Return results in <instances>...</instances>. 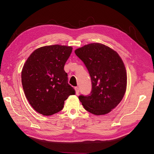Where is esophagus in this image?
Masks as SVG:
<instances>
[{"mask_svg":"<svg viewBox=\"0 0 154 154\" xmlns=\"http://www.w3.org/2000/svg\"><path fill=\"white\" fill-rule=\"evenodd\" d=\"M75 90H76V94H79V92H80V89H79V87H75Z\"/></svg>","mask_w":154,"mask_h":154,"instance_id":"esophagus-1","label":"esophagus"}]
</instances>
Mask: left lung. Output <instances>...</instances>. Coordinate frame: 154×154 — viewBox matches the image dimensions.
<instances>
[{"label": "left lung", "mask_w": 154, "mask_h": 154, "mask_svg": "<svg viewBox=\"0 0 154 154\" xmlns=\"http://www.w3.org/2000/svg\"><path fill=\"white\" fill-rule=\"evenodd\" d=\"M85 64L92 83L88 95H80L85 109L95 115L110 112L122 100L127 88V72L119 54L107 46L93 43L75 50Z\"/></svg>", "instance_id": "8db88e82"}]
</instances>
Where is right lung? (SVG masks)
I'll use <instances>...</instances> for the list:
<instances>
[{"instance_id":"obj_1","label":"right lung","mask_w":154,"mask_h":154,"mask_svg":"<svg viewBox=\"0 0 154 154\" xmlns=\"http://www.w3.org/2000/svg\"><path fill=\"white\" fill-rule=\"evenodd\" d=\"M69 46L53 45L36 49L23 67L22 84L27 100L44 116L58 112L75 90L68 83L64 66L72 53Z\"/></svg>"}]
</instances>
